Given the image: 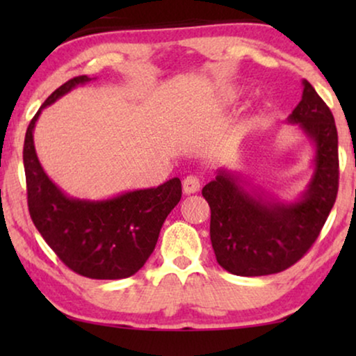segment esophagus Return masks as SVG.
<instances>
[{"instance_id":"34e87169","label":"esophagus","mask_w":356,"mask_h":356,"mask_svg":"<svg viewBox=\"0 0 356 356\" xmlns=\"http://www.w3.org/2000/svg\"><path fill=\"white\" fill-rule=\"evenodd\" d=\"M199 188H201V179L194 177V175H189V177L183 179V191L186 194L197 193Z\"/></svg>"}]
</instances>
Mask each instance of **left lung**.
<instances>
[{"label":"left lung","instance_id":"obj_1","mask_svg":"<svg viewBox=\"0 0 356 356\" xmlns=\"http://www.w3.org/2000/svg\"><path fill=\"white\" fill-rule=\"evenodd\" d=\"M316 145L314 173L303 197L279 202L245 188L227 170L202 188L211 207V241L230 274L257 277L289 269L318 240L339 191V138L332 111L308 81L289 116Z\"/></svg>","mask_w":356,"mask_h":356}]
</instances>
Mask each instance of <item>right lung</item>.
<instances>
[{"label":"right lung","instance_id":"right-lung-1","mask_svg":"<svg viewBox=\"0 0 356 356\" xmlns=\"http://www.w3.org/2000/svg\"><path fill=\"white\" fill-rule=\"evenodd\" d=\"M89 81L77 76L58 87L29 123L22 152L29 213L47 245L76 274L99 280L126 279L152 254L165 218L181 199V181L172 178L157 188L106 201H84L66 196L47 177L33 145L38 116L45 106Z\"/></svg>","mask_w":356,"mask_h":356}]
</instances>
